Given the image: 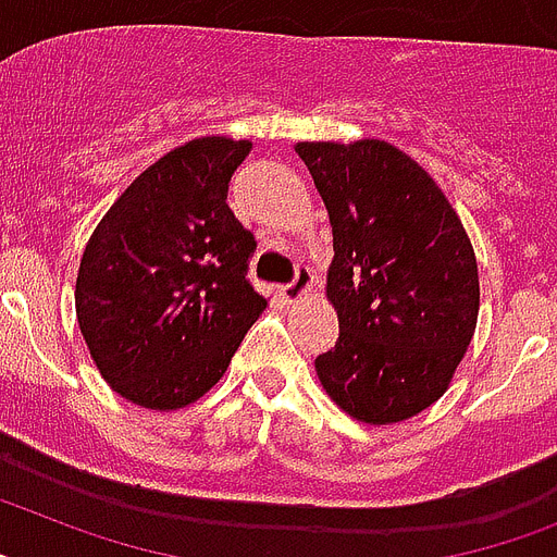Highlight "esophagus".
Listing matches in <instances>:
<instances>
[{
  "label": "esophagus",
  "mask_w": 557,
  "mask_h": 557,
  "mask_svg": "<svg viewBox=\"0 0 557 557\" xmlns=\"http://www.w3.org/2000/svg\"><path fill=\"white\" fill-rule=\"evenodd\" d=\"M312 287V273L307 264H298L296 268V275H293V282H287L282 287V296L287 298V301H298L301 296H307V289Z\"/></svg>",
  "instance_id": "1"
}]
</instances>
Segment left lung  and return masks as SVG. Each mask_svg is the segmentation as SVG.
<instances>
[{
  "label": "left lung",
  "instance_id": "8db88e82",
  "mask_svg": "<svg viewBox=\"0 0 557 557\" xmlns=\"http://www.w3.org/2000/svg\"><path fill=\"white\" fill-rule=\"evenodd\" d=\"M333 224L327 298L338 342L315 358L327 395L395 424L444 395L478 321V264L430 173L379 139L298 141Z\"/></svg>",
  "mask_w": 557,
  "mask_h": 557
}]
</instances>
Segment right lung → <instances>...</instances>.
Returning a JSON list of instances; mask_svg holds the SVG:
<instances>
[{"label": "right lung", "mask_w": 557, "mask_h": 557, "mask_svg": "<svg viewBox=\"0 0 557 557\" xmlns=\"http://www.w3.org/2000/svg\"><path fill=\"white\" fill-rule=\"evenodd\" d=\"M250 141L170 150L113 201L82 252L76 319L102 379L147 410L199 401L268 307L256 238L227 207Z\"/></svg>", "instance_id": "add662e5"}]
</instances>
